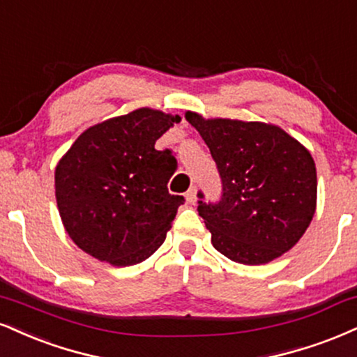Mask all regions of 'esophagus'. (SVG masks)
<instances>
[{"label":"esophagus","instance_id":"esophagus-1","mask_svg":"<svg viewBox=\"0 0 357 357\" xmlns=\"http://www.w3.org/2000/svg\"><path fill=\"white\" fill-rule=\"evenodd\" d=\"M196 192H197L196 186H191L190 190L186 191V195H184V196H186V201H188V203H190V204H195V203H196Z\"/></svg>","mask_w":357,"mask_h":357}]
</instances>
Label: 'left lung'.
<instances>
[{"label": "left lung", "mask_w": 357, "mask_h": 357, "mask_svg": "<svg viewBox=\"0 0 357 357\" xmlns=\"http://www.w3.org/2000/svg\"><path fill=\"white\" fill-rule=\"evenodd\" d=\"M221 178L218 201L197 192V211L216 251L264 264L289 251L316 211V166L303 144L266 123L206 119L188 111Z\"/></svg>", "instance_id": "obj_1"}]
</instances>
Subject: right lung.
<instances>
[{
    "mask_svg": "<svg viewBox=\"0 0 357 357\" xmlns=\"http://www.w3.org/2000/svg\"><path fill=\"white\" fill-rule=\"evenodd\" d=\"M178 116L141 108L86 130L56 166L59 216L76 246L113 266L161 246L183 196L169 195L176 158L154 144Z\"/></svg>",
    "mask_w": 357,
    "mask_h": 357,
    "instance_id": "right-lung-1",
    "label": "right lung"
}]
</instances>
